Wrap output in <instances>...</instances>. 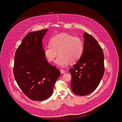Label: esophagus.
Returning a JSON list of instances; mask_svg holds the SVG:
<instances>
[{
    "label": "esophagus",
    "mask_w": 122,
    "mask_h": 122,
    "mask_svg": "<svg viewBox=\"0 0 122 122\" xmlns=\"http://www.w3.org/2000/svg\"><path fill=\"white\" fill-rule=\"evenodd\" d=\"M60 72H61V74H64L65 73H66L65 70H61Z\"/></svg>",
    "instance_id": "obj_1"
}]
</instances>
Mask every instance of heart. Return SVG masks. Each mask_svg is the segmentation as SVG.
Returning <instances> with one entry per match:
<instances>
[{"label": "heart", "mask_w": 122, "mask_h": 122, "mask_svg": "<svg viewBox=\"0 0 122 122\" xmlns=\"http://www.w3.org/2000/svg\"><path fill=\"white\" fill-rule=\"evenodd\" d=\"M84 49L82 40L78 36L67 33H61L51 38L49 45L45 47V54L50 62L54 61L57 52L59 55L56 63L61 67L67 66L69 62L74 63L81 58Z\"/></svg>", "instance_id": "b5f03b06"}]
</instances>
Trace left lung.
Listing matches in <instances>:
<instances>
[{
    "instance_id": "left-lung-1",
    "label": "left lung",
    "mask_w": 122,
    "mask_h": 122,
    "mask_svg": "<svg viewBox=\"0 0 122 122\" xmlns=\"http://www.w3.org/2000/svg\"><path fill=\"white\" fill-rule=\"evenodd\" d=\"M84 49L79 61L70 68L72 92L85 96L99 86L104 73V56L97 41L86 32L84 35Z\"/></svg>"
}]
</instances>
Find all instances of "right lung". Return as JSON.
<instances>
[{
	"instance_id": "1",
	"label": "right lung",
	"mask_w": 122,
	"mask_h": 122,
	"mask_svg": "<svg viewBox=\"0 0 122 122\" xmlns=\"http://www.w3.org/2000/svg\"><path fill=\"white\" fill-rule=\"evenodd\" d=\"M47 30L45 29L28 33L15 55V78L24 94L32 101L48 99L61 75L59 70L45 58L42 42Z\"/></svg>"
}]
</instances>
